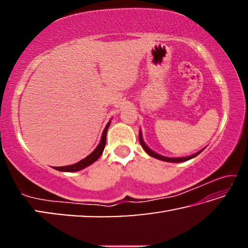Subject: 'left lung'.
<instances>
[{"label": "left lung", "instance_id": "8db88e82", "mask_svg": "<svg viewBox=\"0 0 248 248\" xmlns=\"http://www.w3.org/2000/svg\"><path fill=\"white\" fill-rule=\"evenodd\" d=\"M139 141H140V144H141L142 148L144 149L145 152L148 153V154L150 155V156L155 157V158H157V159H161V161H165V162H171V163L185 162V161H188V159H190V158H192V157H196L197 155H198L199 153L202 152V150H201V151H199L198 153H196V154H194V155H190V156H186V157H166V156H163V155H159V154H157V153H155L154 151L151 150V149L149 148V146L144 143L143 138H142L141 130H140V132H139Z\"/></svg>", "mask_w": 248, "mask_h": 248}]
</instances>
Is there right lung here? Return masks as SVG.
Here are the masks:
<instances>
[{"mask_svg":"<svg viewBox=\"0 0 248 248\" xmlns=\"http://www.w3.org/2000/svg\"><path fill=\"white\" fill-rule=\"evenodd\" d=\"M109 124H110V121L107 124L106 127H105L103 134H102V139H100L99 144L97 145V148H96L93 152H92L89 156H86L85 158L81 159V161L75 163L73 165H68V166H60V167H56L54 170H61V171H78V170H81L83 169H85L91 164H93L94 162L97 161L99 158L100 155H102L103 151L105 149V144H106V134H107V130Z\"/></svg>","mask_w":248,"mask_h":248,"instance_id":"right-lung-1","label":"right lung"}]
</instances>
